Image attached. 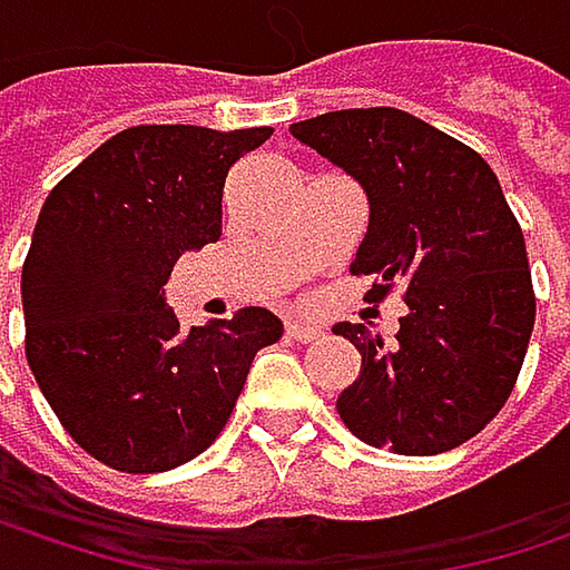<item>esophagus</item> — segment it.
I'll use <instances>...</instances> for the list:
<instances>
[{
  "instance_id": "34e87169",
  "label": "esophagus",
  "mask_w": 570,
  "mask_h": 570,
  "mask_svg": "<svg viewBox=\"0 0 570 570\" xmlns=\"http://www.w3.org/2000/svg\"><path fill=\"white\" fill-rule=\"evenodd\" d=\"M286 336L296 340V343H313V340L323 336V330L313 326V323H306V320H289V323H286Z\"/></svg>"
}]
</instances>
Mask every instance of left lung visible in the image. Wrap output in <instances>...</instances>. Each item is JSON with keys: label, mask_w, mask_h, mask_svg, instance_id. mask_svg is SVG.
I'll return each mask as SVG.
<instances>
[{"label": "left lung", "mask_w": 570, "mask_h": 570, "mask_svg": "<svg viewBox=\"0 0 570 570\" xmlns=\"http://www.w3.org/2000/svg\"><path fill=\"white\" fill-rule=\"evenodd\" d=\"M370 197L350 264L376 277L370 299L402 286L396 343L340 323L360 376L336 399L346 429L399 455H439L479 435L509 402L534 330L524 237L479 151L399 108H346L289 128Z\"/></svg>", "instance_id": "1"}]
</instances>
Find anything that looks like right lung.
<instances>
[{
	"instance_id": "1",
	"label": "right lung",
	"mask_w": 570,
	"mask_h": 570,
	"mask_svg": "<svg viewBox=\"0 0 570 570\" xmlns=\"http://www.w3.org/2000/svg\"><path fill=\"white\" fill-rule=\"evenodd\" d=\"M274 128L138 125L46 197L22 264L26 360L61 429L131 475L200 455L227 425L257 350L284 336L264 306L180 326L174 264L220 237L227 171Z\"/></svg>"
}]
</instances>
